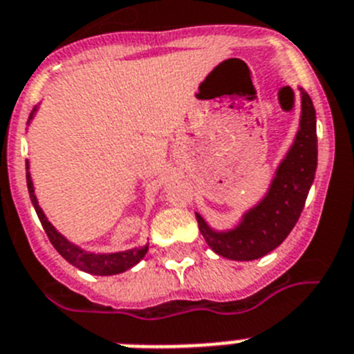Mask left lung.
Masks as SVG:
<instances>
[{
	"instance_id": "obj_1",
	"label": "left lung",
	"mask_w": 354,
	"mask_h": 354,
	"mask_svg": "<svg viewBox=\"0 0 354 354\" xmlns=\"http://www.w3.org/2000/svg\"><path fill=\"white\" fill-rule=\"evenodd\" d=\"M299 91V130L262 201L245 212L235 228L226 232L210 228L207 221L196 214L199 232L212 251L228 260L250 262L276 250L296 226L305 207L317 169V128L312 100L303 88Z\"/></svg>"
}]
</instances>
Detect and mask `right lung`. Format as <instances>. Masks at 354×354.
<instances>
[{"label": "right lung", "instance_id": "add662e5", "mask_svg": "<svg viewBox=\"0 0 354 354\" xmlns=\"http://www.w3.org/2000/svg\"><path fill=\"white\" fill-rule=\"evenodd\" d=\"M37 112V106L33 109V112L30 113L28 122L32 121L33 115ZM30 164L26 162V183H28V192L30 199H32V205L35 208L39 219H41L42 228H44L46 235H48L49 242L53 244L55 250L66 258L71 266L78 267L80 270H85L88 274H97V276H112L119 274V272H124V270L131 269L133 266L142 260L147 253V248L149 245H142V248H133V250L128 251H119V253H88V251H84L82 248H78L76 244L69 242L62 233H58L57 228L53 224L49 223L46 214L42 212V208L39 207V201H37L35 189H33V181L32 176H30Z\"/></svg>", "mask_w": 354, "mask_h": 354}]
</instances>
